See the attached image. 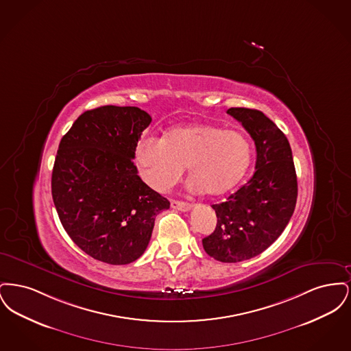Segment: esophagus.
Instances as JSON below:
<instances>
[{
    "label": "esophagus",
    "mask_w": 351,
    "mask_h": 351,
    "mask_svg": "<svg viewBox=\"0 0 351 351\" xmlns=\"http://www.w3.org/2000/svg\"><path fill=\"white\" fill-rule=\"evenodd\" d=\"M171 208L182 210V212H188L191 209V204L185 202V201L172 200L171 201Z\"/></svg>",
    "instance_id": "34e87169"
}]
</instances>
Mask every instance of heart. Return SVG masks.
Instances as JSON below:
<instances>
[{
    "label": "heart",
    "instance_id": "1",
    "mask_svg": "<svg viewBox=\"0 0 351 351\" xmlns=\"http://www.w3.org/2000/svg\"><path fill=\"white\" fill-rule=\"evenodd\" d=\"M249 138L213 123H193L169 130L162 139L146 138L135 160L146 183L168 192L188 168L191 188L208 196H223L246 175L251 163Z\"/></svg>",
    "mask_w": 351,
    "mask_h": 351
}]
</instances>
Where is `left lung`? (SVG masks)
Returning <instances> with one entry per match:
<instances>
[{
	"label": "left lung",
	"mask_w": 351,
	"mask_h": 351,
	"mask_svg": "<svg viewBox=\"0 0 351 351\" xmlns=\"http://www.w3.org/2000/svg\"><path fill=\"white\" fill-rule=\"evenodd\" d=\"M228 114L255 143V172L228 200L212 205L217 225L202 246L216 261L237 263L259 255L283 233L296 206L298 178L289 142L269 118L247 108H230Z\"/></svg>",
	"instance_id": "1"
}]
</instances>
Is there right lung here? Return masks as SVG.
I'll list each match as a JSON object with an SVG mask.
<instances>
[{"instance_id": "add662e5", "label": "right lung", "mask_w": 351, "mask_h": 351, "mask_svg": "<svg viewBox=\"0 0 351 351\" xmlns=\"http://www.w3.org/2000/svg\"><path fill=\"white\" fill-rule=\"evenodd\" d=\"M150 123L136 106L106 105L84 112L60 141L51 179L58 216L71 239L104 263L136 261L155 217L169 208L133 162Z\"/></svg>"}]
</instances>
